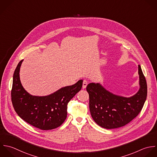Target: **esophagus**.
<instances>
[{
    "mask_svg": "<svg viewBox=\"0 0 157 157\" xmlns=\"http://www.w3.org/2000/svg\"><path fill=\"white\" fill-rule=\"evenodd\" d=\"M87 84H88V82L86 80H84L83 82H82V88L83 89H86V87L87 86Z\"/></svg>",
    "mask_w": 157,
    "mask_h": 157,
    "instance_id": "esophagus-1",
    "label": "esophagus"
}]
</instances>
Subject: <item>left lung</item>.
<instances>
[{"instance_id":"obj_1","label":"left lung","mask_w":157,"mask_h":157,"mask_svg":"<svg viewBox=\"0 0 157 157\" xmlns=\"http://www.w3.org/2000/svg\"><path fill=\"white\" fill-rule=\"evenodd\" d=\"M140 89L133 97L113 94L99 83H90L86 90L89 95V109L94 121L106 129L123 127L134 119L142 110L147 94V86L141 66L138 65Z\"/></svg>"}]
</instances>
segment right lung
<instances>
[{"label":"right lung","instance_id":"1","mask_svg":"<svg viewBox=\"0 0 157 157\" xmlns=\"http://www.w3.org/2000/svg\"><path fill=\"white\" fill-rule=\"evenodd\" d=\"M22 61L19 62L14 70L11 91L16 113L25 122L40 130L59 127L67 118L68 102L81 89L83 81L62 87L48 96H33L25 90L20 81L19 70Z\"/></svg>","mask_w":157,"mask_h":157}]
</instances>
